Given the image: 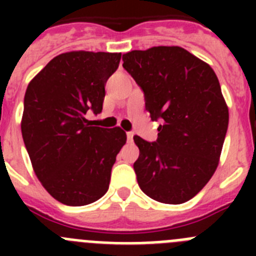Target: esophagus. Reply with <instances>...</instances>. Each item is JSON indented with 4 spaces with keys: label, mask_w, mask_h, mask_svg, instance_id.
Wrapping results in <instances>:
<instances>
[{
    "label": "esophagus",
    "mask_w": 256,
    "mask_h": 256,
    "mask_svg": "<svg viewBox=\"0 0 256 256\" xmlns=\"http://www.w3.org/2000/svg\"><path fill=\"white\" fill-rule=\"evenodd\" d=\"M126 140H128V142L133 141V132H126Z\"/></svg>",
    "instance_id": "1"
}]
</instances>
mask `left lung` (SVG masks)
Returning a JSON list of instances; mask_svg holds the SVG:
<instances>
[{
	"instance_id": "left-lung-1",
	"label": "left lung",
	"mask_w": 256,
	"mask_h": 256,
	"mask_svg": "<svg viewBox=\"0 0 256 256\" xmlns=\"http://www.w3.org/2000/svg\"><path fill=\"white\" fill-rule=\"evenodd\" d=\"M123 61L151 119L162 122L156 142L133 137L140 188L159 202L183 204L204 188L220 159L230 114L218 76L180 46L134 50Z\"/></svg>"
}]
</instances>
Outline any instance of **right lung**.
<instances>
[{
	"mask_svg": "<svg viewBox=\"0 0 256 256\" xmlns=\"http://www.w3.org/2000/svg\"><path fill=\"white\" fill-rule=\"evenodd\" d=\"M120 58V52H64L26 88L22 140L36 176L61 204L82 206L108 192L126 134L120 126H92L86 114L101 112L106 80Z\"/></svg>",
	"mask_w": 256,
	"mask_h": 256,
	"instance_id": "1",
	"label": "right lung"
}]
</instances>
